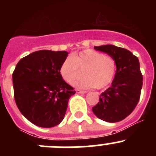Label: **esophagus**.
<instances>
[{"label":"esophagus","instance_id":"34e87169","mask_svg":"<svg viewBox=\"0 0 156 156\" xmlns=\"http://www.w3.org/2000/svg\"><path fill=\"white\" fill-rule=\"evenodd\" d=\"M76 93H79V94H86L87 93L86 90H79V89H76Z\"/></svg>","mask_w":156,"mask_h":156}]
</instances>
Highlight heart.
Masks as SVG:
<instances>
[{"label": "heart", "mask_w": 156, "mask_h": 156, "mask_svg": "<svg viewBox=\"0 0 156 156\" xmlns=\"http://www.w3.org/2000/svg\"><path fill=\"white\" fill-rule=\"evenodd\" d=\"M80 69H83V76L74 83V86L103 89L113 80L116 62L112 56L86 49L66 58L61 64L59 73L66 82L72 83L80 75Z\"/></svg>", "instance_id": "1"}]
</instances>
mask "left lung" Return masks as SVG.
<instances>
[{
	"mask_svg": "<svg viewBox=\"0 0 156 156\" xmlns=\"http://www.w3.org/2000/svg\"><path fill=\"white\" fill-rule=\"evenodd\" d=\"M94 48L113 58L116 71L111 87L101 93L99 102L92 108V111L101 120L119 122L131 113L140 99L143 77L139 60L129 51L115 45Z\"/></svg>",
	"mask_w": 156,
	"mask_h": 156,
	"instance_id": "obj_1",
	"label": "left lung"
}]
</instances>
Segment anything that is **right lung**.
<instances>
[{"label": "right lung", "instance_id": "right-lung-1", "mask_svg": "<svg viewBox=\"0 0 156 156\" xmlns=\"http://www.w3.org/2000/svg\"><path fill=\"white\" fill-rule=\"evenodd\" d=\"M68 52L41 50L23 58L16 65L12 82L19 111L40 127H53L64 119L68 101L76 91L59 73Z\"/></svg>", "mask_w": 156, "mask_h": 156}]
</instances>
